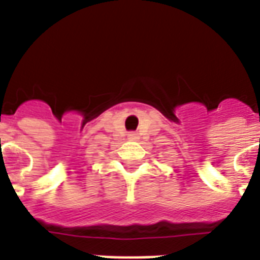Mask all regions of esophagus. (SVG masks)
Listing matches in <instances>:
<instances>
[{
  "instance_id": "esophagus-1",
  "label": "esophagus",
  "mask_w": 260,
  "mask_h": 260,
  "mask_svg": "<svg viewBox=\"0 0 260 260\" xmlns=\"http://www.w3.org/2000/svg\"><path fill=\"white\" fill-rule=\"evenodd\" d=\"M127 138L130 141H137V140H138V134H137V133H134V132H130L127 134Z\"/></svg>"
}]
</instances>
